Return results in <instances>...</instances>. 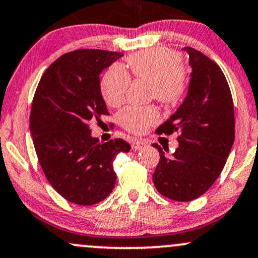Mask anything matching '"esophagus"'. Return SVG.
<instances>
[{
	"label": "esophagus",
	"instance_id": "obj_1",
	"mask_svg": "<svg viewBox=\"0 0 258 258\" xmlns=\"http://www.w3.org/2000/svg\"><path fill=\"white\" fill-rule=\"evenodd\" d=\"M147 144H148V143H147L146 141H143V140H134L131 142V147H132V149H134V151H140V149L144 148Z\"/></svg>",
	"mask_w": 258,
	"mask_h": 258
}]
</instances>
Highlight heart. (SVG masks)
I'll return each mask as SVG.
<instances>
[{
  "label": "heart",
  "instance_id": "obj_1",
  "mask_svg": "<svg viewBox=\"0 0 258 258\" xmlns=\"http://www.w3.org/2000/svg\"><path fill=\"white\" fill-rule=\"evenodd\" d=\"M131 77L149 82V95L165 105H174L182 98L188 82V72L175 50L151 47L136 52L127 60ZM130 76L120 64H114L104 73L100 90L110 106H120L130 87ZM157 106H128L118 114V121L126 131L142 135L159 122Z\"/></svg>",
  "mask_w": 258,
  "mask_h": 258
}]
</instances>
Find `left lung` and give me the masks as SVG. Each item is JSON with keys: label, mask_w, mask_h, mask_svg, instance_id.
<instances>
[{"label": "left lung", "mask_w": 258, "mask_h": 258, "mask_svg": "<svg viewBox=\"0 0 258 258\" xmlns=\"http://www.w3.org/2000/svg\"><path fill=\"white\" fill-rule=\"evenodd\" d=\"M192 78L185 101L157 128V135L179 134V147L165 157L157 143L160 160L153 174L163 196L188 202L202 196L216 182L235 140V115L230 88L213 60L192 47Z\"/></svg>", "instance_id": "left-lung-1"}]
</instances>
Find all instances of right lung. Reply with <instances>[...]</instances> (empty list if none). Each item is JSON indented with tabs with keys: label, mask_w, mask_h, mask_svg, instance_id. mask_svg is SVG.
<instances>
[{
	"label": "right lung",
	"mask_w": 258,
	"mask_h": 258,
	"mask_svg": "<svg viewBox=\"0 0 258 258\" xmlns=\"http://www.w3.org/2000/svg\"><path fill=\"white\" fill-rule=\"evenodd\" d=\"M121 56L95 49L64 53L45 71L34 94L30 130L39 163L50 185L76 205L105 200L116 182L112 161L131 149L120 138L100 143L89 127L109 115L99 75Z\"/></svg>",
	"instance_id": "add662e5"
}]
</instances>
